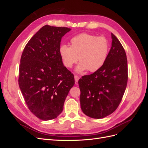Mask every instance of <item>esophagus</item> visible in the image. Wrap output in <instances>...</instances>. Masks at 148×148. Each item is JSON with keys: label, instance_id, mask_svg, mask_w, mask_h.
<instances>
[{"label": "esophagus", "instance_id": "34e87169", "mask_svg": "<svg viewBox=\"0 0 148 148\" xmlns=\"http://www.w3.org/2000/svg\"><path fill=\"white\" fill-rule=\"evenodd\" d=\"M74 78H75V82L77 83V82H78L79 79V77H78L77 75H75V76H74Z\"/></svg>", "mask_w": 148, "mask_h": 148}]
</instances>
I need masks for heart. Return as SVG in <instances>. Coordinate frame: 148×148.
Listing matches in <instances>:
<instances>
[{
    "mask_svg": "<svg viewBox=\"0 0 148 148\" xmlns=\"http://www.w3.org/2000/svg\"><path fill=\"white\" fill-rule=\"evenodd\" d=\"M109 45L107 39L103 36L82 33L71 38L70 47L62 44L59 53L64 65L71 69L78 60L75 69L78 73L89 70L94 72L104 64L109 53Z\"/></svg>",
    "mask_w": 148,
    "mask_h": 148,
    "instance_id": "obj_1",
    "label": "heart"
}]
</instances>
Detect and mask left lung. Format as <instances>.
I'll return each instance as SVG.
<instances>
[{
    "instance_id": "obj_1",
    "label": "left lung",
    "mask_w": 148,
    "mask_h": 148,
    "mask_svg": "<svg viewBox=\"0 0 148 148\" xmlns=\"http://www.w3.org/2000/svg\"><path fill=\"white\" fill-rule=\"evenodd\" d=\"M111 38L112 46L104 64L78 81L82 110L93 119H102L113 113L122 101L127 84L126 53L112 33Z\"/></svg>"
}]
</instances>
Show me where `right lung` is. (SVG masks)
Returning <instances> with one entry per match:
<instances>
[{
	"mask_svg": "<svg viewBox=\"0 0 148 148\" xmlns=\"http://www.w3.org/2000/svg\"><path fill=\"white\" fill-rule=\"evenodd\" d=\"M71 30L44 26L22 53L18 84L28 109L42 120L56 119L75 84L74 76L64 66L59 53L62 37Z\"/></svg>",
	"mask_w": 148,
	"mask_h": 148,
	"instance_id": "add662e5",
	"label": "right lung"
}]
</instances>
